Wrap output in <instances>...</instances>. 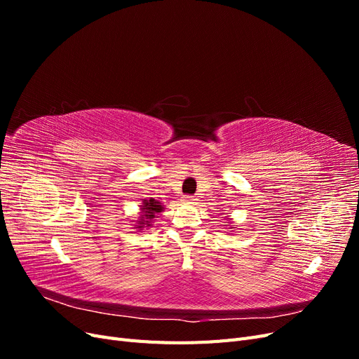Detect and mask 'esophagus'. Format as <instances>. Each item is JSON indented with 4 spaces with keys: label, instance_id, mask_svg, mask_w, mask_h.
Returning <instances> with one entry per match:
<instances>
[{
    "label": "esophagus",
    "instance_id": "obj_1",
    "mask_svg": "<svg viewBox=\"0 0 359 359\" xmlns=\"http://www.w3.org/2000/svg\"><path fill=\"white\" fill-rule=\"evenodd\" d=\"M196 196H184L182 198V202L184 203H187V205H194V203H196Z\"/></svg>",
    "mask_w": 359,
    "mask_h": 359
}]
</instances>
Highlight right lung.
<instances>
[{
	"label": "right lung",
	"instance_id": "obj_1",
	"mask_svg": "<svg viewBox=\"0 0 359 359\" xmlns=\"http://www.w3.org/2000/svg\"><path fill=\"white\" fill-rule=\"evenodd\" d=\"M165 210V206L160 205L158 201L156 199H144L142 205H140V217L139 222L136 224V229L142 231L145 227H149L151 223H153V219L156 217V214L161 212Z\"/></svg>",
	"mask_w": 359,
	"mask_h": 359
}]
</instances>
